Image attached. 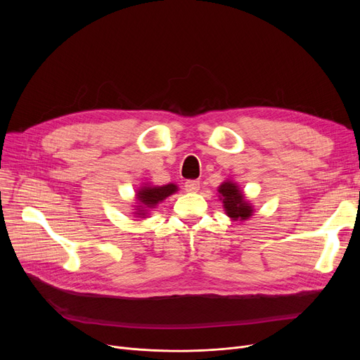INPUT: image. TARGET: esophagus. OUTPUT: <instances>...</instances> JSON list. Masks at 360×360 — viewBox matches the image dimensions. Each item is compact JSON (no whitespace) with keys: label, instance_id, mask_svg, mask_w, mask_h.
I'll return each mask as SVG.
<instances>
[{"label":"esophagus","instance_id":"34e87169","mask_svg":"<svg viewBox=\"0 0 360 360\" xmlns=\"http://www.w3.org/2000/svg\"><path fill=\"white\" fill-rule=\"evenodd\" d=\"M185 190L188 193H197L200 190V181H186L185 182Z\"/></svg>","mask_w":360,"mask_h":360}]
</instances>
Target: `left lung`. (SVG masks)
<instances>
[{
  "label": "left lung",
  "instance_id": "8db88e82",
  "mask_svg": "<svg viewBox=\"0 0 360 360\" xmlns=\"http://www.w3.org/2000/svg\"><path fill=\"white\" fill-rule=\"evenodd\" d=\"M219 193L223 197L226 214L229 217L233 220H247L250 216H252V207L245 201L238 185L231 181L223 182L219 186Z\"/></svg>",
  "mask_w": 360,
  "mask_h": 360
}]
</instances>
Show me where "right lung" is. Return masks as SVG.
Here are the masks:
<instances>
[{
	"mask_svg": "<svg viewBox=\"0 0 360 360\" xmlns=\"http://www.w3.org/2000/svg\"><path fill=\"white\" fill-rule=\"evenodd\" d=\"M178 190L176 185L169 184L163 186H144L139 191V200L140 205H137L139 209H144V207H155L159 201H163L166 197L172 195ZM140 213H136L139 216H144L146 210H139Z\"/></svg>",
	"mask_w": 360,
	"mask_h": 360,
	"instance_id": "obj_1",
	"label": "right lung"
}]
</instances>
